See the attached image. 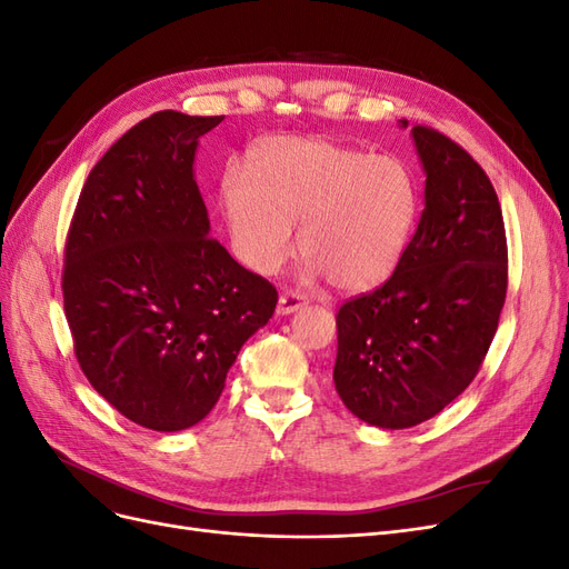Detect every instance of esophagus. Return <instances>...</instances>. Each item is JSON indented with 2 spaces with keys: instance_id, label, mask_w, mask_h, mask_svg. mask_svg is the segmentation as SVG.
<instances>
[{
  "instance_id": "esophagus-1",
  "label": "esophagus",
  "mask_w": 569,
  "mask_h": 569,
  "mask_svg": "<svg viewBox=\"0 0 569 569\" xmlns=\"http://www.w3.org/2000/svg\"><path fill=\"white\" fill-rule=\"evenodd\" d=\"M303 303H306V299H303V295H299V291H284V295L278 301V313L289 316V313L299 311Z\"/></svg>"
}]
</instances>
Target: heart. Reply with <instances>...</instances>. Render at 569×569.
<instances>
[{
  "instance_id": "1",
  "label": "heart",
  "mask_w": 569,
  "mask_h": 569,
  "mask_svg": "<svg viewBox=\"0 0 569 569\" xmlns=\"http://www.w3.org/2000/svg\"><path fill=\"white\" fill-rule=\"evenodd\" d=\"M251 176L230 168L220 184L234 249L263 274L297 247L308 272L341 291L382 284L399 266L418 218V184L406 161L330 140L270 137L251 153Z\"/></svg>"
}]
</instances>
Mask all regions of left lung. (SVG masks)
<instances>
[{"instance_id":"obj_1","label":"left lung","mask_w":569,"mask_h":569,"mask_svg":"<svg viewBox=\"0 0 569 569\" xmlns=\"http://www.w3.org/2000/svg\"><path fill=\"white\" fill-rule=\"evenodd\" d=\"M410 134L427 176L418 230L391 278L337 313V393L356 418L382 429L435 418L470 387L508 289L491 180L435 128Z\"/></svg>"}]
</instances>
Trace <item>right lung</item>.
<instances>
[{"label":"right lung","mask_w":569,"mask_h":569,"mask_svg":"<svg viewBox=\"0 0 569 569\" xmlns=\"http://www.w3.org/2000/svg\"><path fill=\"white\" fill-rule=\"evenodd\" d=\"M222 116L159 111L97 161L63 256V311L90 385L128 420L180 432L209 416L278 291L216 242L194 180Z\"/></svg>","instance_id":"right-lung-1"}]
</instances>
